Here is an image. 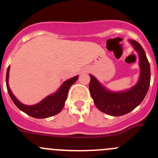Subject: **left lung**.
I'll return each instance as SVG.
<instances>
[{"label":"left lung","instance_id":"8db88e82","mask_svg":"<svg viewBox=\"0 0 158 158\" xmlns=\"http://www.w3.org/2000/svg\"><path fill=\"white\" fill-rule=\"evenodd\" d=\"M129 42L139 55L140 73L135 85L123 91H111L89 74V90L95 105L102 112L112 116H121L133 111L144 100L150 87V66L145 51L135 40Z\"/></svg>","mask_w":158,"mask_h":158}]
</instances>
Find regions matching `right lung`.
I'll list each match as a JSON object with an SVG mask.
<instances>
[{"label": "right lung", "instance_id": "obj_1", "mask_svg": "<svg viewBox=\"0 0 158 158\" xmlns=\"http://www.w3.org/2000/svg\"><path fill=\"white\" fill-rule=\"evenodd\" d=\"M9 69H10V66H8V69H7L6 86L11 99L15 104V105L20 111H23L27 115L36 118H48V117L57 115L62 111L64 105H65V102L66 100L67 94H68L69 88L78 79V75L72 78H69L62 84V85L60 86L59 89L55 93L47 96L43 100H41L40 103L34 104V105H26V104H22L11 91L9 85H8Z\"/></svg>", "mask_w": 158, "mask_h": 158}]
</instances>
